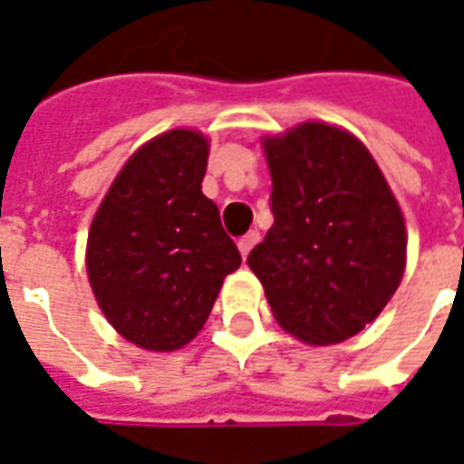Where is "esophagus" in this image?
Here are the masks:
<instances>
[{
	"label": "esophagus",
	"instance_id": "1",
	"mask_svg": "<svg viewBox=\"0 0 464 464\" xmlns=\"http://www.w3.org/2000/svg\"><path fill=\"white\" fill-rule=\"evenodd\" d=\"M259 242V232H246L239 242H237V246H239V252H242V256H246L249 252H252V246Z\"/></svg>",
	"mask_w": 464,
	"mask_h": 464
}]
</instances>
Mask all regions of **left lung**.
<instances>
[{
    "mask_svg": "<svg viewBox=\"0 0 464 464\" xmlns=\"http://www.w3.org/2000/svg\"><path fill=\"white\" fill-rule=\"evenodd\" d=\"M265 143L274 225L249 252L284 331L311 346L356 336L405 272L403 212L356 135L302 123Z\"/></svg>",
    "mask_w": 464,
    "mask_h": 464,
    "instance_id": "obj_1",
    "label": "left lung"
}]
</instances>
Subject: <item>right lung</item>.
<instances>
[{"label": "right lung", "instance_id": "obj_1", "mask_svg": "<svg viewBox=\"0 0 464 464\" xmlns=\"http://www.w3.org/2000/svg\"><path fill=\"white\" fill-rule=\"evenodd\" d=\"M208 153V138L188 128L148 140L91 222L86 269L98 306L145 351L190 343L242 265L218 205L202 195Z\"/></svg>", "mask_w": 464, "mask_h": 464}]
</instances>
